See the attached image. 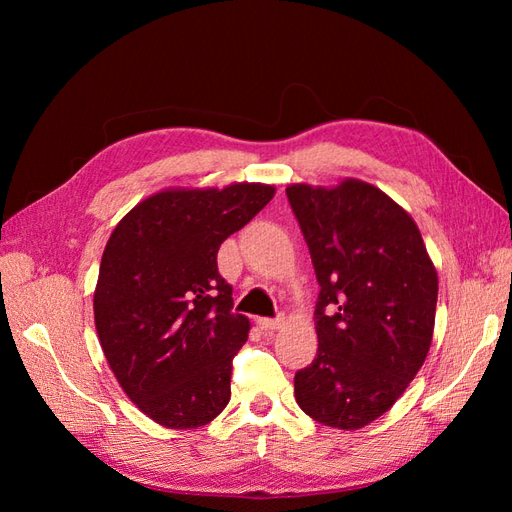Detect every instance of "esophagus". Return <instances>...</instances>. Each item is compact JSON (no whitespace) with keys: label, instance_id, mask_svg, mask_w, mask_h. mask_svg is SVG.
<instances>
[{"label":"esophagus","instance_id":"esophagus-1","mask_svg":"<svg viewBox=\"0 0 512 512\" xmlns=\"http://www.w3.org/2000/svg\"><path fill=\"white\" fill-rule=\"evenodd\" d=\"M258 324L262 331H277L282 327V318H260Z\"/></svg>","mask_w":512,"mask_h":512}]
</instances>
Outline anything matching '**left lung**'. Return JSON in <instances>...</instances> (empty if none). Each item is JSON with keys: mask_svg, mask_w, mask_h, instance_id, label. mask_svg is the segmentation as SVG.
I'll return each instance as SVG.
<instances>
[{"mask_svg": "<svg viewBox=\"0 0 512 512\" xmlns=\"http://www.w3.org/2000/svg\"><path fill=\"white\" fill-rule=\"evenodd\" d=\"M288 203L312 254L318 354L294 376L314 421L361 429L404 395L431 346L438 273L408 211L376 185L292 183Z\"/></svg>", "mask_w": 512, "mask_h": 512, "instance_id": "left-lung-1", "label": "left lung"}]
</instances>
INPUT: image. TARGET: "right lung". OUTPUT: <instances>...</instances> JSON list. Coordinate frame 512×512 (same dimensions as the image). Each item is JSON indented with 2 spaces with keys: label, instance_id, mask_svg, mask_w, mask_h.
Returning a JSON list of instances; mask_svg holds the SVG:
<instances>
[{
  "label": "right lung",
  "instance_id": "obj_1",
  "mask_svg": "<svg viewBox=\"0 0 512 512\" xmlns=\"http://www.w3.org/2000/svg\"><path fill=\"white\" fill-rule=\"evenodd\" d=\"M273 194L265 183L162 190L104 247L94 292L100 346L123 393L162 427H203L228 404L250 320L232 314L218 250Z\"/></svg>",
  "mask_w": 512,
  "mask_h": 512
}]
</instances>
